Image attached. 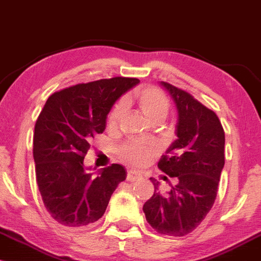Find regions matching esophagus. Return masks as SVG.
<instances>
[{"mask_svg": "<svg viewBox=\"0 0 261 261\" xmlns=\"http://www.w3.org/2000/svg\"><path fill=\"white\" fill-rule=\"evenodd\" d=\"M139 173L136 172V170H128L127 172V176H126V179H127V181H135L136 180L137 178H139Z\"/></svg>", "mask_w": 261, "mask_h": 261, "instance_id": "34e87169", "label": "esophagus"}]
</instances>
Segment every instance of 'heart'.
<instances>
[{
	"label": "heart",
	"mask_w": 261,
	"mask_h": 261,
	"mask_svg": "<svg viewBox=\"0 0 261 261\" xmlns=\"http://www.w3.org/2000/svg\"><path fill=\"white\" fill-rule=\"evenodd\" d=\"M135 99L145 114L146 118L151 122H162L169 113V100L163 92L154 87H141L135 92ZM125 112V100H119L108 115V124L110 126H116L121 120ZM154 148L152 146H146L142 143L130 142L122 146L120 154L124 160L133 164L146 163L153 154Z\"/></svg>",
	"instance_id": "heart-1"
}]
</instances>
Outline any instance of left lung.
<instances>
[{
    "mask_svg": "<svg viewBox=\"0 0 261 261\" xmlns=\"http://www.w3.org/2000/svg\"><path fill=\"white\" fill-rule=\"evenodd\" d=\"M178 110L176 139L158 162L175 185L154 193L143 205L147 222L161 234L182 237L202 222L214 206L224 166V131L218 116L188 92L161 82ZM167 179V176H164Z\"/></svg>",
    "mask_w": 261,
    "mask_h": 261,
    "instance_id": "1",
    "label": "left lung"
}]
</instances>
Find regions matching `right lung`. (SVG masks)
<instances>
[{
  "instance_id": "1",
  "label": "right lung",
  "mask_w": 261,
  "mask_h": 261,
  "mask_svg": "<svg viewBox=\"0 0 261 261\" xmlns=\"http://www.w3.org/2000/svg\"><path fill=\"white\" fill-rule=\"evenodd\" d=\"M140 81L113 77L68 87L49 97L34 128L33 155L41 199L56 222L85 227L106 212L112 194L126 179L120 164L92 176L83 164L91 140L103 134L116 100Z\"/></svg>"
}]
</instances>
